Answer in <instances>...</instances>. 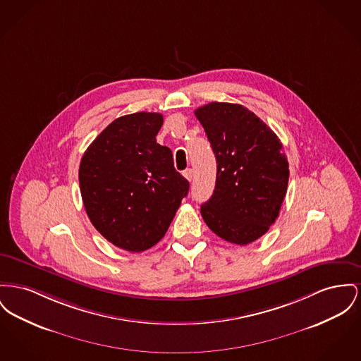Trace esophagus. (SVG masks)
<instances>
[{
  "label": "esophagus",
  "mask_w": 361,
  "mask_h": 361,
  "mask_svg": "<svg viewBox=\"0 0 361 361\" xmlns=\"http://www.w3.org/2000/svg\"><path fill=\"white\" fill-rule=\"evenodd\" d=\"M183 176H184L188 181H191L192 177H193V171H192V169H185L183 171Z\"/></svg>",
  "instance_id": "34e87169"
}]
</instances>
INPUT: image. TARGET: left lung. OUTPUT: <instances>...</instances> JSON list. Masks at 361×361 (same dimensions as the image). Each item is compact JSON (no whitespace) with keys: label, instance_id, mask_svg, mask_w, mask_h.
I'll list each match as a JSON object with an SVG mask.
<instances>
[{"label":"left lung","instance_id":"8db88e82","mask_svg":"<svg viewBox=\"0 0 361 361\" xmlns=\"http://www.w3.org/2000/svg\"><path fill=\"white\" fill-rule=\"evenodd\" d=\"M216 159L212 196L200 212L214 233L247 245L276 222L286 195L289 164L276 133L237 104L195 110Z\"/></svg>","mask_w":361,"mask_h":361}]
</instances>
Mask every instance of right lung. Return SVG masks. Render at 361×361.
<instances>
[{
	"label": "right lung",
	"instance_id": "add662e5",
	"mask_svg": "<svg viewBox=\"0 0 361 361\" xmlns=\"http://www.w3.org/2000/svg\"><path fill=\"white\" fill-rule=\"evenodd\" d=\"M162 124L159 113L118 117L80 161V192L91 224L129 252L146 251L165 235L190 191L169 147L157 143Z\"/></svg>",
	"mask_w": 361,
	"mask_h": 361
}]
</instances>
